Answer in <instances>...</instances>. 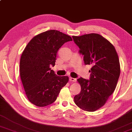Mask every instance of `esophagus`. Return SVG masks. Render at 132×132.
<instances>
[{"mask_svg":"<svg viewBox=\"0 0 132 132\" xmlns=\"http://www.w3.org/2000/svg\"><path fill=\"white\" fill-rule=\"evenodd\" d=\"M69 81H72V82H76L77 80H76V78H74L73 77H69Z\"/></svg>","mask_w":132,"mask_h":132,"instance_id":"esophagus-1","label":"esophagus"}]
</instances>
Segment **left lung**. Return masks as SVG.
<instances>
[{"mask_svg": "<svg viewBox=\"0 0 132 132\" xmlns=\"http://www.w3.org/2000/svg\"><path fill=\"white\" fill-rule=\"evenodd\" d=\"M73 39L85 64L92 65L89 80H77L81 90L74 96V103L84 111H95L104 106L116 89L120 75L118 54L114 45L97 33L73 36Z\"/></svg>", "mask_w": 132, "mask_h": 132, "instance_id": "obj_1", "label": "left lung"}]
</instances>
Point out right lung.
I'll use <instances>...</instances> for the list:
<instances>
[{
  "mask_svg": "<svg viewBox=\"0 0 132 132\" xmlns=\"http://www.w3.org/2000/svg\"><path fill=\"white\" fill-rule=\"evenodd\" d=\"M70 36L50 30L35 36L29 42L21 57V81L29 102L44 107L55 101L61 89L69 81L68 76H58L50 68L55 64L57 52Z\"/></svg>",
  "mask_w": 132,
  "mask_h": 132,
  "instance_id": "right-lung-1",
  "label": "right lung"
}]
</instances>
